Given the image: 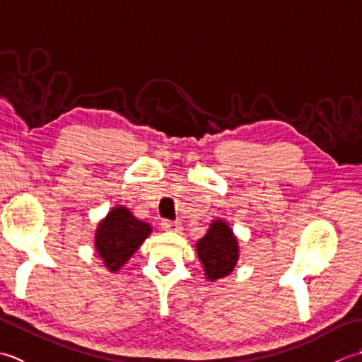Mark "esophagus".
<instances>
[{
	"mask_svg": "<svg viewBox=\"0 0 362 362\" xmlns=\"http://www.w3.org/2000/svg\"><path fill=\"white\" fill-rule=\"evenodd\" d=\"M160 226L164 228L165 231H173V233H180L182 230L181 226V222H178V220H162L160 222Z\"/></svg>",
	"mask_w": 362,
	"mask_h": 362,
	"instance_id": "34e87169",
	"label": "esophagus"
}]
</instances>
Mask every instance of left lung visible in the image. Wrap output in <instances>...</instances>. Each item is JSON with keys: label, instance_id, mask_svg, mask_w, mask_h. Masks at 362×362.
<instances>
[{"label": "left lung", "instance_id": "obj_1", "mask_svg": "<svg viewBox=\"0 0 362 362\" xmlns=\"http://www.w3.org/2000/svg\"><path fill=\"white\" fill-rule=\"evenodd\" d=\"M195 250L203 265L208 281L228 276L238 265L240 248L233 228L223 218H214L208 231L195 243Z\"/></svg>", "mask_w": 362, "mask_h": 362}]
</instances>
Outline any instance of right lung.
Masks as SVG:
<instances>
[{"instance_id":"obj_1","label":"right lung","mask_w":362,"mask_h":362,"mask_svg":"<svg viewBox=\"0 0 362 362\" xmlns=\"http://www.w3.org/2000/svg\"><path fill=\"white\" fill-rule=\"evenodd\" d=\"M151 233L150 223L136 218L134 214L122 204L114 206L95 230V252L110 274H117Z\"/></svg>"}]
</instances>
